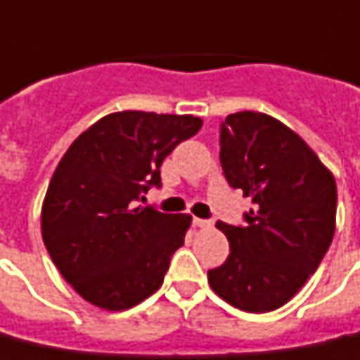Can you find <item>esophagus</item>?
<instances>
[{
	"mask_svg": "<svg viewBox=\"0 0 360 360\" xmlns=\"http://www.w3.org/2000/svg\"><path fill=\"white\" fill-rule=\"evenodd\" d=\"M193 226L195 228H210L212 224L208 222V220H202V218H193Z\"/></svg>",
	"mask_w": 360,
	"mask_h": 360,
	"instance_id": "obj_1",
	"label": "esophagus"
}]
</instances>
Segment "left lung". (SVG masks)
Masks as SVG:
<instances>
[{
	"instance_id": "left-lung-1",
	"label": "left lung",
	"mask_w": 360,
	"mask_h": 360,
	"mask_svg": "<svg viewBox=\"0 0 360 360\" xmlns=\"http://www.w3.org/2000/svg\"><path fill=\"white\" fill-rule=\"evenodd\" d=\"M220 163L253 208L243 228L216 224L232 251L222 267L208 271V283L233 308L276 310L320 267L333 240L335 177L294 130L255 110L226 117Z\"/></svg>"
}]
</instances>
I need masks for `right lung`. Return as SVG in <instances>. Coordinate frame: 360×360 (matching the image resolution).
<instances>
[{
	"label": "right lung",
	"mask_w": 360,
	"mask_h": 360,
	"mask_svg": "<svg viewBox=\"0 0 360 360\" xmlns=\"http://www.w3.org/2000/svg\"><path fill=\"white\" fill-rule=\"evenodd\" d=\"M193 115L110 112L75 138L58 163L40 230L60 275L93 306L122 311L162 286L191 214H165L138 200L160 185L173 148L195 136Z\"/></svg>",
	"instance_id": "add662e5"
}]
</instances>
